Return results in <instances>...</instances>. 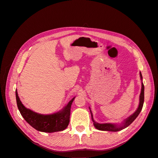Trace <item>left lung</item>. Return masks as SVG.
I'll list each match as a JSON object with an SVG mask.
<instances>
[{
  "instance_id": "obj_1",
  "label": "left lung",
  "mask_w": 158,
  "mask_h": 158,
  "mask_svg": "<svg viewBox=\"0 0 158 158\" xmlns=\"http://www.w3.org/2000/svg\"><path fill=\"white\" fill-rule=\"evenodd\" d=\"M140 78L141 80L142 79V76L141 73H140ZM144 85L142 83V89H141V93L140 95V103H139V106H138V108L137 109L136 111L131 116L129 117L128 118H127L125 121V123H123V126L120 127H117L115 125H113V124H110V123H106V124H99L98 123H95L92 117V113L91 112V110H89L91 112V115H92V119L94 123V127L96 128L99 131H112V132H117L118 131L123 130V128H125L129 126L135 120L136 118L138 116V114H140L141 110L143 107V104H144Z\"/></svg>"
}]
</instances>
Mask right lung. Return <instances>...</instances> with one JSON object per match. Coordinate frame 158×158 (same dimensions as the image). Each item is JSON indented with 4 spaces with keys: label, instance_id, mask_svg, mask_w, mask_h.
I'll use <instances>...</instances> for the list:
<instances>
[{
    "label": "right lung",
    "instance_id": "obj_1",
    "mask_svg": "<svg viewBox=\"0 0 158 158\" xmlns=\"http://www.w3.org/2000/svg\"><path fill=\"white\" fill-rule=\"evenodd\" d=\"M18 108L27 123L36 130L44 132H54L63 131L68 127L70 121V107L75 98L71 99L61 111L51 114H38L26 108L22 103L16 90Z\"/></svg>",
    "mask_w": 158,
    "mask_h": 158
}]
</instances>
